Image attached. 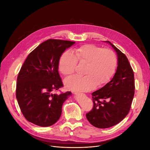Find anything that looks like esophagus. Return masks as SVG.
I'll use <instances>...</instances> for the list:
<instances>
[{"instance_id": "esophagus-1", "label": "esophagus", "mask_w": 150, "mask_h": 150, "mask_svg": "<svg viewBox=\"0 0 150 150\" xmlns=\"http://www.w3.org/2000/svg\"><path fill=\"white\" fill-rule=\"evenodd\" d=\"M72 93H73V94H77V95H79V94H81V93H79V92H76V91H72Z\"/></svg>"}]
</instances>
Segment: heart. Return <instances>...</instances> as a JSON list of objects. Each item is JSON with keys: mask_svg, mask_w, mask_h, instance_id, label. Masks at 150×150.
<instances>
[{"mask_svg": "<svg viewBox=\"0 0 150 150\" xmlns=\"http://www.w3.org/2000/svg\"><path fill=\"white\" fill-rule=\"evenodd\" d=\"M77 63L85 65L83 76H74L67 79L66 87L77 91H88L101 86L112 77L117 66V57L111 49L102 48L93 44H85L71 52L63 53L59 62V69L62 74L70 76L74 74Z\"/></svg>", "mask_w": 150, "mask_h": 150, "instance_id": "obj_1", "label": "heart"}]
</instances>
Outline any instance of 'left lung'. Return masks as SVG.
<instances>
[{
  "instance_id": "8db88e82",
  "label": "left lung",
  "mask_w": 150,
  "mask_h": 150,
  "mask_svg": "<svg viewBox=\"0 0 150 150\" xmlns=\"http://www.w3.org/2000/svg\"><path fill=\"white\" fill-rule=\"evenodd\" d=\"M117 55V67L112 79L92 93L93 108L86 114L89 122L98 128L119 123L128 114L134 94V72L125 54L112 44Z\"/></svg>"
}]
</instances>
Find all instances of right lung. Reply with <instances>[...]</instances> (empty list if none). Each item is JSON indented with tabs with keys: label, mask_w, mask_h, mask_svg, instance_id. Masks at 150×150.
I'll return each mask as SVG.
<instances>
[{
	"label": "right lung",
	"mask_w": 150,
	"mask_h": 150,
	"mask_svg": "<svg viewBox=\"0 0 150 150\" xmlns=\"http://www.w3.org/2000/svg\"><path fill=\"white\" fill-rule=\"evenodd\" d=\"M75 42L48 39L26 58L17 79L16 98L28 121L39 126H50L58 121L62 106L71 93L57 94L63 84L59 74L60 57Z\"/></svg>",
	"instance_id": "add662e5"
}]
</instances>
